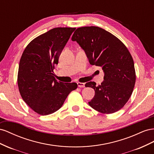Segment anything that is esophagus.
I'll use <instances>...</instances> for the list:
<instances>
[{
    "mask_svg": "<svg viewBox=\"0 0 154 154\" xmlns=\"http://www.w3.org/2000/svg\"><path fill=\"white\" fill-rule=\"evenodd\" d=\"M77 85L79 88H84L85 87V83L84 82H77Z\"/></svg>",
    "mask_w": 154,
    "mask_h": 154,
    "instance_id": "esophagus-1",
    "label": "esophagus"
}]
</instances>
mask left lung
Listing matches in <instances>:
<instances>
[{
	"instance_id": "1",
	"label": "left lung",
	"mask_w": 154,
	"mask_h": 154,
	"mask_svg": "<svg viewBox=\"0 0 154 154\" xmlns=\"http://www.w3.org/2000/svg\"><path fill=\"white\" fill-rule=\"evenodd\" d=\"M72 40L84 50L90 64L102 67L104 73L101 85L86 83V87L95 90L90 106L106 114L119 110L129 100L136 79L134 60L128 50L116 36L97 26L77 28Z\"/></svg>"
}]
</instances>
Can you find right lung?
I'll list each match as a JSON object with an SVG mask.
<instances>
[{
  "mask_svg": "<svg viewBox=\"0 0 154 154\" xmlns=\"http://www.w3.org/2000/svg\"><path fill=\"white\" fill-rule=\"evenodd\" d=\"M75 28H55L38 36L26 47L19 63L17 83L22 98L33 111L46 116L57 111L75 82L57 81L54 69Z\"/></svg>",
  "mask_w": 154,
  "mask_h": 154,
  "instance_id": "1",
  "label": "right lung"
}]
</instances>
